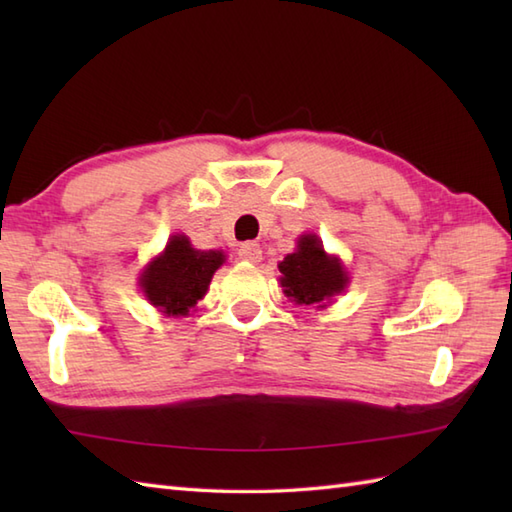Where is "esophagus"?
Instances as JSON below:
<instances>
[{
  "label": "esophagus",
  "mask_w": 512,
  "mask_h": 512,
  "mask_svg": "<svg viewBox=\"0 0 512 512\" xmlns=\"http://www.w3.org/2000/svg\"><path fill=\"white\" fill-rule=\"evenodd\" d=\"M239 259H244V262H250V264L262 262V246L255 244V242L242 244V246H239Z\"/></svg>",
  "instance_id": "obj_1"
}]
</instances>
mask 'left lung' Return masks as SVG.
Listing matches in <instances>:
<instances>
[{"instance_id":"8db88e82","label":"left lung","mask_w":512,"mask_h":512,"mask_svg":"<svg viewBox=\"0 0 512 512\" xmlns=\"http://www.w3.org/2000/svg\"><path fill=\"white\" fill-rule=\"evenodd\" d=\"M281 288L288 297L306 306L330 299L345 288L347 277L341 262L328 257L317 235H303L297 253L286 255L279 264Z\"/></svg>"}]
</instances>
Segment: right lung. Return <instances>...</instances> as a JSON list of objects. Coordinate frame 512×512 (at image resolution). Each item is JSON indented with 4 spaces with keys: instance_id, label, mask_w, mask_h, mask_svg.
I'll return each mask as SVG.
<instances>
[{
    "instance_id": "obj_1",
    "label": "right lung",
    "mask_w": 512,
    "mask_h": 512,
    "mask_svg": "<svg viewBox=\"0 0 512 512\" xmlns=\"http://www.w3.org/2000/svg\"><path fill=\"white\" fill-rule=\"evenodd\" d=\"M220 250H195L184 235H173L156 262L140 277L147 299L165 314H187L204 295L222 266Z\"/></svg>"
}]
</instances>
